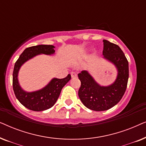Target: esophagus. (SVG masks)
I'll return each instance as SVG.
<instances>
[{
    "mask_svg": "<svg viewBox=\"0 0 146 146\" xmlns=\"http://www.w3.org/2000/svg\"><path fill=\"white\" fill-rule=\"evenodd\" d=\"M71 76L72 78H76L77 77V74L75 72H71Z\"/></svg>",
    "mask_w": 146,
    "mask_h": 146,
    "instance_id": "esophagus-1",
    "label": "esophagus"
}]
</instances>
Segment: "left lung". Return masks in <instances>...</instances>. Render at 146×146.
Returning <instances> with one entry per match:
<instances>
[{
    "instance_id": "left-lung-1",
    "label": "left lung",
    "mask_w": 146,
    "mask_h": 146,
    "mask_svg": "<svg viewBox=\"0 0 146 146\" xmlns=\"http://www.w3.org/2000/svg\"><path fill=\"white\" fill-rule=\"evenodd\" d=\"M103 55L117 70L114 82L108 86H101L87 71L78 76L81 82L78 96L83 104L94 111H104L116 105L124 94L129 78L128 61L117 44L104 40Z\"/></svg>"
}]
</instances>
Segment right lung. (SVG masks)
<instances>
[{
    "instance_id": "1",
    "label": "right lung",
    "mask_w": 146,
    "mask_h": 146,
    "mask_svg": "<svg viewBox=\"0 0 146 146\" xmlns=\"http://www.w3.org/2000/svg\"><path fill=\"white\" fill-rule=\"evenodd\" d=\"M53 45H37L26 48L16 62L13 74V86L15 94L20 102L27 108L40 111L50 108L58 98L62 89L71 79L68 74L62 79L53 78L48 85L40 90L27 92L19 85L18 74L21 66L35 56L44 54L50 55L55 52Z\"/></svg>"
}]
</instances>
